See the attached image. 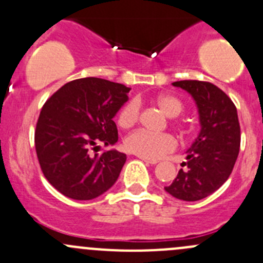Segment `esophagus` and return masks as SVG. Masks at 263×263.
Masks as SVG:
<instances>
[{
    "label": "esophagus",
    "mask_w": 263,
    "mask_h": 263,
    "mask_svg": "<svg viewBox=\"0 0 263 263\" xmlns=\"http://www.w3.org/2000/svg\"><path fill=\"white\" fill-rule=\"evenodd\" d=\"M145 163H149V164H157L158 160H153V159H146V158H141Z\"/></svg>",
    "instance_id": "1"
}]
</instances>
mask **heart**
<instances>
[{
	"mask_svg": "<svg viewBox=\"0 0 263 263\" xmlns=\"http://www.w3.org/2000/svg\"><path fill=\"white\" fill-rule=\"evenodd\" d=\"M154 104L168 117H177L182 113V101L175 95L163 93L154 99ZM140 118V104L131 100L124 104L118 114V124L122 128H131ZM177 147V141L171 134H153L139 129L124 139V149L128 153L146 159H159Z\"/></svg>",
	"mask_w": 263,
	"mask_h": 263,
	"instance_id": "obj_1",
	"label": "heart"
}]
</instances>
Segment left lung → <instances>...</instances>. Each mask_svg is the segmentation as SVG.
Wrapping results in <instances>:
<instances>
[{
  "mask_svg": "<svg viewBox=\"0 0 263 263\" xmlns=\"http://www.w3.org/2000/svg\"><path fill=\"white\" fill-rule=\"evenodd\" d=\"M199 109V136L187 152L186 170L178 171L165 191L180 200L195 202L215 193L233 172L240 147V124L235 104L221 88L204 81H178Z\"/></svg>",
  "mask_w": 263,
  "mask_h": 263,
  "instance_id": "left-lung-1",
  "label": "left lung"
}]
</instances>
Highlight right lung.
I'll return each mask as SVG.
<instances>
[{
  "instance_id": "obj_1",
  "label": "right lung",
  "mask_w": 263,
  "mask_h": 263,
  "mask_svg": "<svg viewBox=\"0 0 263 263\" xmlns=\"http://www.w3.org/2000/svg\"><path fill=\"white\" fill-rule=\"evenodd\" d=\"M129 88L87 77L70 81L43 104L34 145L43 176L63 195L76 200L98 198L114 185L126 162L117 150L96 152L118 141L113 117Z\"/></svg>"
}]
</instances>
